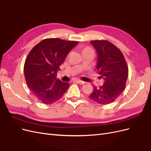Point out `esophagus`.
Returning <instances> with one entry per match:
<instances>
[{"label": "esophagus", "mask_w": 151, "mask_h": 151, "mask_svg": "<svg viewBox=\"0 0 151 151\" xmlns=\"http://www.w3.org/2000/svg\"><path fill=\"white\" fill-rule=\"evenodd\" d=\"M77 82V83H79V84H84L86 83H85V82H84V81H81V80H77L76 81Z\"/></svg>", "instance_id": "34e87169"}]
</instances>
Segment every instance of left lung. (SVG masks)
Here are the masks:
<instances>
[{
  "mask_svg": "<svg viewBox=\"0 0 151 151\" xmlns=\"http://www.w3.org/2000/svg\"><path fill=\"white\" fill-rule=\"evenodd\" d=\"M90 43L96 50V68L104 84L99 88L94 86L89 98L101 104L113 102L122 93L129 70L122 53L115 45L106 40H94Z\"/></svg>",
  "mask_w": 151,
  "mask_h": 151,
  "instance_id": "1",
  "label": "left lung"
}]
</instances>
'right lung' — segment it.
Wrapping results in <instances>:
<instances>
[{
    "mask_svg": "<svg viewBox=\"0 0 151 151\" xmlns=\"http://www.w3.org/2000/svg\"><path fill=\"white\" fill-rule=\"evenodd\" d=\"M79 42L59 38L42 40L27 57L24 72L28 88L41 102L52 104L58 101L69 87L67 82L57 79L60 65Z\"/></svg>",
    "mask_w": 151,
    "mask_h": 151,
    "instance_id": "1",
    "label": "right lung"
}]
</instances>
